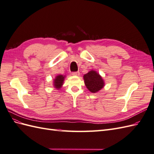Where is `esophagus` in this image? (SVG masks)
<instances>
[{"label": "esophagus", "mask_w": 154, "mask_h": 154, "mask_svg": "<svg viewBox=\"0 0 154 154\" xmlns=\"http://www.w3.org/2000/svg\"><path fill=\"white\" fill-rule=\"evenodd\" d=\"M72 75L74 76H79L80 75V73L77 72H73Z\"/></svg>", "instance_id": "34e87169"}]
</instances>
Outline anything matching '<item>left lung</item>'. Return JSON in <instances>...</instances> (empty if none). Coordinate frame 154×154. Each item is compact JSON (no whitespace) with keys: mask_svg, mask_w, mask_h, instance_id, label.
Segmentation results:
<instances>
[{"mask_svg":"<svg viewBox=\"0 0 154 154\" xmlns=\"http://www.w3.org/2000/svg\"><path fill=\"white\" fill-rule=\"evenodd\" d=\"M83 79L86 88L92 93L99 92L105 86L103 79L95 70H90L84 75Z\"/></svg>","mask_w":154,"mask_h":154,"instance_id":"1","label":"left lung"}]
</instances>
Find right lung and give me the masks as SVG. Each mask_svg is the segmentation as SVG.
<instances>
[{"label": "right lung", "instance_id": "obj_1", "mask_svg": "<svg viewBox=\"0 0 154 154\" xmlns=\"http://www.w3.org/2000/svg\"><path fill=\"white\" fill-rule=\"evenodd\" d=\"M65 75H58L57 76L55 77L54 79L53 80V85L54 88L56 89H60L62 86L64 84V79H65Z\"/></svg>", "mask_w": 154, "mask_h": 154}]
</instances>
